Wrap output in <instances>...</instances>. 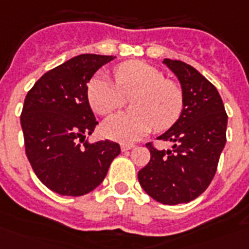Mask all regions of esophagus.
<instances>
[{"mask_svg":"<svg viewBox=\"0 0 249 249\" xmlns=\"http://www.w3.org/2000/svg\"><path fill=\"white\" fill-rule=\"evenodd\" d=\"M121 148H122V151H128V150L134 148V144H126V143H123L122 146H121Z\"/></svg>","mask_w":249,"mask_h":249,"instance_id":"obj_1","label":"esophagus"}]
</instances>
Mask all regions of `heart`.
Listing matches in <instances>:
<instances>
[{
  "label": "heart",
  "mask_w": 249,
  "mask_h": 249,
  "mask_svg": "<svg viewBox=\"0 0 249 249\" xmlns=\"http://www.w3.org/2000/svg\"><path fill=\"white\" fill-rule=\"evenodd\" d=\"M115 82L97 74L87 86L89 103L98 114H108L119 107L124 95L130 98V111L115 112L102 123L107 138L131 143L141 139L152 126L162 131L171 127L183 110V91L168 81L159 69L148 63L126 62L114 69Z\"/></svg>",
  "instance_id": "1"
}]
</instances>
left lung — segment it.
<instances>
[{"instance_id":"8db88e82","label":"left lung","mask_w":249,"mask_h":249,"mask_svg":"<svg viewBox=\"0 0 249 249\" xmlns=\"http://www.w3.org/2000/svg\"><path fill=\"white\" fill-rule=\"evenodd\" d=\"M163 63L179 79L183 91L180 117L158 139L172 143L157 150L147 143L151 159L138 172L144 191L159 203L175 206L196 199L215 177L226 146L227 117L216 87L182 61Z\"/></svg>"}]
</instances>
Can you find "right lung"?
<instances>
[{"instance_id":"1","label":"right lung","mask_w":249,"mask_h":249,"mask_svg":"<svg viewBox=\"0 0 249 249\" xmlns=\"http://www.w3.org/2000/svg\"><path fill=\"white\" fill-rule=\"evenodd\" d=\"M112 55L81 54L43 74L28 92L21 114L26 155L38 179L52 191L82 196L107 175L118 143L85 141L98 124L87 83Z\"/></svg>"}]
</instances>
